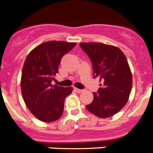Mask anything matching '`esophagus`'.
Instances as JSON below:
<instances>
[{"label":"esophagus","mask_w":153,"mask_h":153,"mask_svg":"<svg viewBox=\"0 0 153 153\" xmlns=\"http://www.w3.org/2000/svg\"><path fill=\"white\" fill-rule=\"evenodd\" d=\"M74 91L76 92V93H82L83 91V90H81V89H78V88H74Z\"/></svg>","instance_id":"1"}]
</instances>
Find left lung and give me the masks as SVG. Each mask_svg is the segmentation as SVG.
Returning a JSON list of instances; mask_svg holds the SVG:
<instances>
[{"instance_id": "obj_1", "label": "left lung", "mask_w": 153, "mask_h": 153, "mask_svg": "<svg viewBox=\"0 0 153 153\" xmlns=\"http://www.w3.org/2000/svg\"><path fill=\"white\" fill-rule=\"evenodd\" d=\"M79 46L91 60L93 78H100L101 82L86 109L100 118L112 117L123 108L132 89V74L126 58L114 46L101 43H81Z\"/></svg>"}]
</instances>
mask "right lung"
Wrapping results in <instances>:
<instances>
[{
    "label": "right lung",
    "instance_id": "add662e5",
    "mask_svg": "<svg viewBox=\"0 0 153 153\" xmlns=\"http://www.w3.org/2000/svg\"><path fill=\"white\" fill-rule=\"evenodd\" d=\"M76 43L49 41L43 43L27 56L21 76V93L30 111L40 121H56L63 113L65 98L72 87L52 85L62 57Z\"/></svg>",
    "mask_w": 153,
    "mask_h": 153
}]
</instances>
